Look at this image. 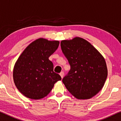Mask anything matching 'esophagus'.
Wrapping results in <instances>:
<instances>
[{
  "mask_svg": "<svg viewBox=\"0 0 121 121\" xmlns=\"http://www.w3.org/2000/svg\"><path fill=\"white\" fill-rule=\"evenodd\" d=\"M60 75L61 76V78H63L64 77V72L63 71H61L60 73Z\"/></svg>",
  "mask_w": 121,
  "mask_h": 121,
  "instance_id": "esophagus-1",
  "label": "esophagus"
}]
</instances>
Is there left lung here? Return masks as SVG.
Segmentation results:
<instances>
[{
    "mask_svg": "<svg viewBox=\"0 0 121 121\" xmlns=\"http://www.w3.org/2000/svg\"><path fill=\"white\" fill-rule=\"evenodd\" d=\"M60 45L70 65V70L62 79L66 88L78 99L95 96L107 77L104 57L90 43L78 37L62 40Z\"/></svg>",
    "mask_w": 121,
    "mask_h": 121,
    "instance_id": "1",
    "label": "left lung"
}]
</instances>
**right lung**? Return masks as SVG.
Masks as SVG:
<instances>
[{
	"label": "right lung",
	"mask_w": 121,
	"mask_h": 121,
	"mask_svg": "<svg viewBox=\"0 0 121 121\" xmlns=\"http://www.w3.org/2000/svg\"><path fill=\"white\" fill-rule=\"evenodd\" d=\"M58 41L38 39L24 50L16 62L13 78L17 89L26 97L39 99L47 96L56 82L61 80L54 71L49 57L56 50Z\"/></svg>",
	"instance_id": "right-lung-1"
}]
</instances>
